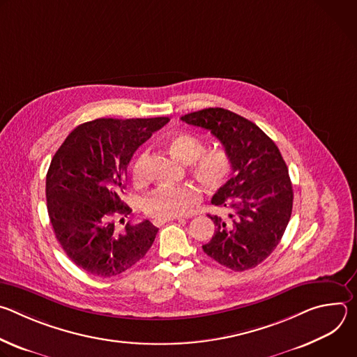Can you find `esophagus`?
Returning <instances> with one entry per match:
<instances>
[{
	"instance_id": "34e87169",
	"label": "esophagus",
	"mask_w": 357,
	"mask_h": 357,
	"mask_svg": "<svg viewBox=\"0 0 357 357\" xmlns=\"http://www.w3.org/2000/svg\"><path fill=\"white\" fill-rule=\"evenodd\" d=\"M172 220H183L182 218H169V219H154V225L157 227H161L162 225H165L167 222H172Z\"/></svg>"
}]
</instances>
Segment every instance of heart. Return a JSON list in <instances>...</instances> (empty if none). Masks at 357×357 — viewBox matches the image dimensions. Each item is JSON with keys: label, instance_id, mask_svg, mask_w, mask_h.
Masks as SVG:
<instances>
[{"label": "heart", "instance_id": "heart-1", "mask_svg": "<svg viewBox=\"0 0 357 357\" xmlns=\"http://www.w3.org/2000/svg\"><path fill=\"white\" fill-rule=\"evenodd\" d=\"M171 154L188 164L192 176L208 192L220 190L233 175V160L223 148L205 151V141L190 132H176L165 139ZM146 152L135 158L131 175L135 182L145 181ZM200 199V190L193 185L161 186L144 200V211L155 219H169L185 215Z\"/></svg>", "mask_w": 357, "mask_h": 357}]
</instances>
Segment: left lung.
I'll return each instance as SVG.
<instances>
[{
    "label": "left lung",
    "mask_w": 357,
    "mask_h": 357,
    "mask_svg": "<svg viewBox=\"0 0 357 357\" xmlns=\"http://www.w3.org/2000/svg\"><path fill=\"white\" fill-rule=\"evenodd\" d=\"M181 120L209 130L233 160L230 181L212 197L229 218L208 215L216 229L203 251L233 271L257 267L278 245L292 212V183L278 146L256 124L220 107Z\"/></svg>",
    "instance_id": "1"
}]
</instances>
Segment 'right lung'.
Wrapping results in <instances>:
<instances>
[{
    "label": "right lung",
    "instance_id": "right-lung-1",
    "mask_svg": "<svg viewBox=\"0 0 357 357\" xmlns=\"http://www.w3.org/2000/svg\"><path fill=\"white\" fill-rule=\"evenodd\" d=\"M169 121L97 119L77 126L46 174L50 225L68 257L97 277L119 275L138 263L155 240L149 220L116 229L131 213L121 199L127 167L137 148Z\"/></svg>",
    "mask_w": 357,
    "mask_h": 357
}]
</instances>
